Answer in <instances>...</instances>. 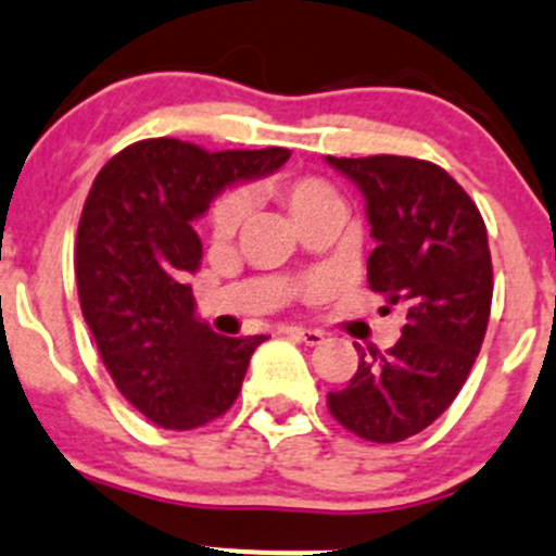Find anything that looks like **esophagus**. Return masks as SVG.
Here are the masks:
<instances>
[{"mask_svg":"<svg viewBox=\"0 0 556 556\" xmlns=\"http://www.w3.org/2000/svg\"><path fill=\"white\" fill-rule=\"evenodd\" d=\"M286 332L291 334L294 340H302L305 345H318L324 343V332L321 329H305V327H289Z\"/></svg>","mask_w":556,"mask_h":556,"instance_id":"obj_1","label":"esophagus"}]
</instances>
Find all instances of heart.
Listing matches in <instances>:
<instances>
[{"label":"heart","instance_id":"heart-1","mask_svg":"<svg viewBox=\"0 0 556 556\" xmlns=\"http://www.w3.org/2000/svg\"><path fill=\"white\" fill-rule=\"evenodd\" d=\"M273 194H278L283 200V205L289 207V213L294 216V222H300L302 216H307L316 207L327 205V202H338L332 186H327L318 178H294V180H276L270 184ZM245 218V200L240 194H224L222 200H216V205L207 213V227L216 240H229L240 229Z\"/></svg>","mask_w":556,"mask_h":556}]
</instances>
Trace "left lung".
Returning a JSON list of instances; mask_svg holds the SVG:
<instances>
[{"label": "left lung", "mask_w": 556, "mask_h": 556, "mask_svg": "<svg viewBox=\"0 0 556 556\" xmlns=\"http://www.w3.org/2000/svg\"><path fill=\"white\" fill-rule=\"evenodd\" d=\"M329 167L365 197L367 283L405 311L403 338L378 354L356 345L349 387L329 392V414L354 435L397 443L430 427L467 381L492 307L486 227L463 186L410 156L334 159Z\"/></svg>", "instance_id": "8db88e82"}]
</instances>
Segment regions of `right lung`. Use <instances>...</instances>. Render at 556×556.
<instances>
[{
    "instance_id": "add662e5",
    "label": "right lung",
    "mask_w": 556,
    "mask_h": 556,
    "mask_svg": "<svg viewBox=\"0 0 556 556\" xmlns=\"http://www.w3.org/2000/svg\"><path fill=\"white\" fill-rule=\"evenodd\" d=\"M289 156L153 137L115 153L93 180L75 245L80 311L118 392L164 430L227 414L267 340L216 334L197 316L194 222L222 191L276 173Z\"/></svg>"
}]
</instances>
